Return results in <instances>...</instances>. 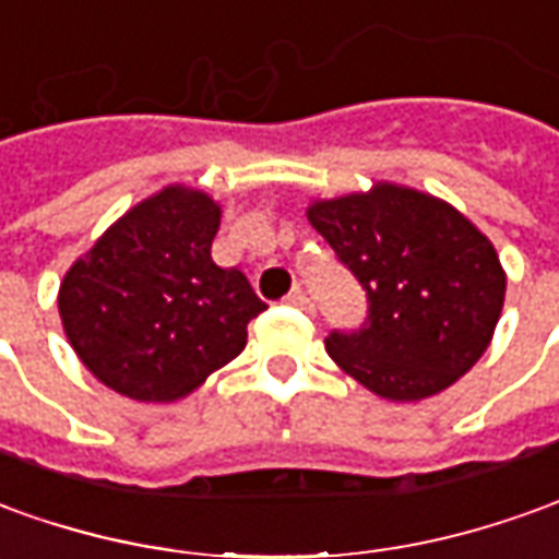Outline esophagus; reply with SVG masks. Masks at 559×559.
<instances>
[{
  "instance_id": "34e87169",
  "label": "esophagus",
  "mask_w": 559,
  "mask_h": 559,
  "mask_svg": "<svg viewBox=\"0 0 559 559\" xmlns=\"http://www.w3.org/2000/svg\"><path fill=\"white\" fill-rule=\"evenodd\" d=\"M284 302L293 308H299V311H306V314H311V311H314V302H311V299H308L306 293L299 290V287H296V290H290V296H287Z\"/></svg>"
}]
</instances>
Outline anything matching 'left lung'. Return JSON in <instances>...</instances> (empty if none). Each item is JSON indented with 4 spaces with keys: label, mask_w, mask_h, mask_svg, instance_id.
Segmentation results:
<instances>
[{
    "label": "left lung",
    "mask_w": 559,
    "mask_h": 559,
    "mask_svg": "<svg viewBox=\"0 0 559 559\" xmlns=\"http://www.w3.org/2000/svg\"><path fill=\"white\" fill-rule=\"evenodd\" d=\"M308 221L366 290V320L326 350L362 388L427 400L478 362L497 330L506 272L493 245L442 199L408 187L314 202Z\"/></svg>",
    "instance_id": "1"
}]
</instances>
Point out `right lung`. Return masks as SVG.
<instances>
[{
	"mask_svg": "<svg viewBox=\"0 0 559 559\" xmlns=\"http://www.w3.org/2000/svg\"><path fill=\"white\" fill-rule=\"evenodd\" d=\"M217 202L166 187L96 241L60 284L81 362L139 402H175L236 360L266 302L241 269L212 260Z\"/></svg>",
	"mask_w": 559,
	"mask_h": 559,
	"instance_id": "1",
	"label": "right lung"
}]
</instances>
